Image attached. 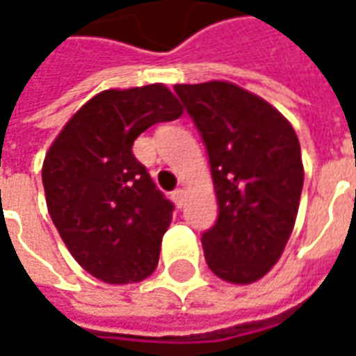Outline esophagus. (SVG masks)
I'll list each match as a JSON object with an SVG mask.
<instances>
[{
	"label": "esophagus",
	"instance_id": "1",
	"mask_svg": "<svg viewBox=\"0 0 356 356\" xmlns=\"http://www.w3.org/2000/svg\"><path fill=\"white\" fill-rule=\"evenodd\" d=\"M171 200L175 202L179 208H181V206L185 204V191H183V188H175V191L171 193Z\"/></svg>",
	"mask_w": 356,
	"mask_h": 356
}]
</instances>
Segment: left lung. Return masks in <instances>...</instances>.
Returning a JSON list of instances; mask_svg holds the SVG:
<instances>
[{
    "label": "left lung",
    "instance_id": "obj_1",
    "mask_svg": "<svg viewBox=\"0 0 356 356\" xmlns=\"http://www.w3.org/2000/svg\"><path fill=\"white\" fill-rule=\"evenodd\" d=\"M173 89L206 145L219 204L202 234L206 263L227 282H255L280 259L298 217V135L275 106L231 81Z\"/></svg>",
    "mask_w": 356,
    "mask_h": 356
}]
</instances>
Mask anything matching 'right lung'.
I'll use <instances>...</instances> for the list:
<instances>
[{
	"label": "right lung",
	"instance_id": "obj_1",
	"mask_svg": "<svg viewBox=\"0 0 356 356\" xmlns=\"http://www.w3.org/2000/svg\"><path fill=\"white\" fill-rule=\"evenodd\" d=\"M181 114L162 83L106 89L68 120L45 154L51 219L74 259L102 282H139L154 273L173 204L131 148L150 125Z\"/></svg>",
	"mask_w": 356,
	"mask_h": 356
}]
</instances>
